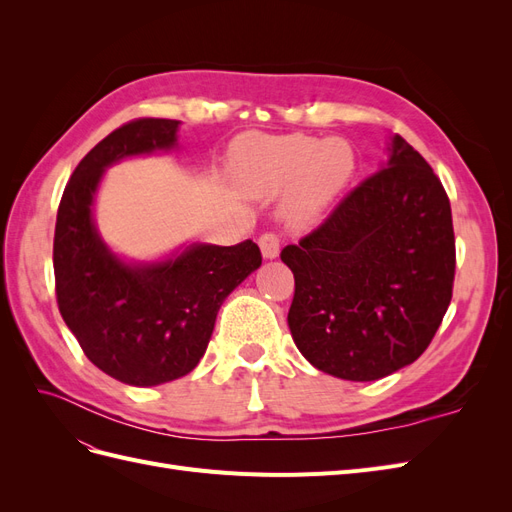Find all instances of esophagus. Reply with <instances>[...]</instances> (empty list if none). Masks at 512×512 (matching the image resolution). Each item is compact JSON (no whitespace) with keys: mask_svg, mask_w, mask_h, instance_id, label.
Returning <instances> with one entry per match:
<instances>
[{"mask_svg":"<svg viewBox=\"0 0 512 512\" xmlns=\"http://www.w3.org/2000/svg\"><path fill=\"white\" fill-rule=\"evenodd\" d=\"M260 245V252L265 258H277L280 256V237L275 235V232H265V235H260L258 239Z\"/></svg>","mask_w":512,"mask_h":512,"instance_id":"obj_1","label":"esophagus"}]
</instances>
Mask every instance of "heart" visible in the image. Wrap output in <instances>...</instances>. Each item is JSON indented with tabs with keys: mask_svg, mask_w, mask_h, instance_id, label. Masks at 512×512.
I'll use <instances>...</instances> for the list:
<instances>
[{
	"mask_svg": "<svg viewBox=\"0 0 512 512\" xmlns=\"http://www.w3.org/2000/svg\"><path fill=\"white\" fill-rule=\"evenodd\" d=\"M230 173L250 196H275L288 190L290 218L309 220L350 181L354 156L342 138L324 141L307 134L250 132L230 149Z\"/></svg>",
	"mask_w": 512,
	"mask_h": 512,
	"instance_id": "b5f03b06",
	"label": "heart"
}]
</instances>
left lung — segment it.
<instances>
[{
  "label": "left lung",
  "mask_w": 512,
  "mask_h": 512,
  "mask_svg": "<svg viewBox=\"0 0 512 512\" xmlns=\"http://www.w3.org/2000/svg\"><path fill=\"white\" fill-rule=\"evenodd\" d=\"M282 260L294 275L288 327L305 359L342 380L391 376L425 352L451 303V203L395 134L378 173Z\"/></svg>",
  "instance_id": "1"
}]
</instances>
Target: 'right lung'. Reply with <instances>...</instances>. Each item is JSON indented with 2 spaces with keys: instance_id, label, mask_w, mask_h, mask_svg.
Instances as JSON below:
<instances>
[{
  "instance_id": "add662e5",
  "label": "right lung",
  "mask_w": 512,
  "mask_h": 512,
  "mask_svg": "<svg viewBox=\"0 0 512 512\" xmlns=\"http://www.w3.org/2000/svg\"><path fill=\"white\" fill-rule=\"evenodd\" d=\"M175 119L117 128L74 168L57 209V305L87 359L132 386L177 380L198 365L228 294L262 265L254 241L192 243L158 262H126L94 224L104 170L123 158L177 147Z\"/></svg>"
}]
</instances>
